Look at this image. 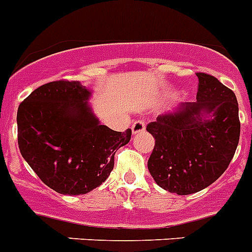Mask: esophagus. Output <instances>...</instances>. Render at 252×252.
<instances>
[{
    "mask_svg": "<svg viewBox=\"0 0 252 252\" xmlns=\"http://www.w3.org/2000/svg\"><path fill=\"white\" fill-rule=\"evenodd\" d=\"M145 131V122L143 120H137L132 124V132L134 134H139V132H143Z\"/></svg>",
    "mask_w": 252,
    "mask_h": 252,
    "instance_id": "34e87169",
    "label": "esophagus"
}]
</instances>
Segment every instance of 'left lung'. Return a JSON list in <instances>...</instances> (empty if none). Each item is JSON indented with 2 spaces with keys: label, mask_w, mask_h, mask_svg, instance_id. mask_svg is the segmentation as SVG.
Instances as JSON below:
<instances>
[{
  "label": "left lung",
  "mask_w": 252,
  "mask_h": 252,
  "mask_svg": "<svg viewBox=\"0 0 252 252\" xmlns=\"http://www.w3.org/2000/svg\"><path fill=\"white\" fill-rule=\"evenodd\" d=\"M196 76V102L158 116L147 126L156 139L148 169L158 186L177 195H190L216 182L228 168L240 140L233 92L213 75Z\"/></svg>",
  "instance_id": "8db88e82"
}]
</instances>
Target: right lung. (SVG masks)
Wrapping results in <instances>:
<instances>
[{
	"mask_svg": "<svg viewBox=\"0 0 252 252\" xmlns=\"http://www.w3.org/2000/svg\"><path fill=\"white\" fill-rule=\"evenodd\" d=\"M89 95L79 81L62 79L36 88L19 105L21 156L43 184L63 195L100 186L132 134L100 125L85 102Z\"/></svg>",
	"mask_w": 252,
	"mask_h": 252,
	"instance_id": "add662e5",
	"label": "right lung"
}]
</instances>
